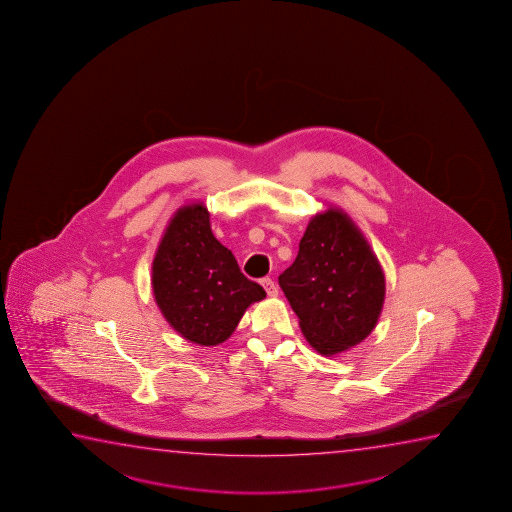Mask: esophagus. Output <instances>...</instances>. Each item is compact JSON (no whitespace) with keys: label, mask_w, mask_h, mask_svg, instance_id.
<instances>
[{"label":"esophagus","mask_w":512,"mask_h":512,"mask_svg":"<svg viewBox=\"0 0 512 512\" xmlns=\"http://www.w3.org/2000/svg\"><path fill=\"white\" fill-rule=\"evenodd\" d=\"M260 283H262V287H264L269 297H276L278 295V287H276V283L271 278H264Z\"/></svg>","instance_id":"obj_1"}]
</instances>
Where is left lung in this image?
Returning a JSON list of instances; mask_svg holds the SVG:
<instances>
[{
  "label": "left lung",
  "mask_w": 512,
  "mask_h": 512,
  "mask_svg": "<svg viewBox=\"0 0 512 512\" xmlns=\"http://www.w3.org/2000/svg\"><path fill=\"white\" fill-rule=\"evenodd\" d=\"M281 290L299 316L302 334L330 357L362 343L385 302V274L371 246L343 210L309 220Z\"/></svg>",
  "instance_id": "8db88e82"
}]
</instances>
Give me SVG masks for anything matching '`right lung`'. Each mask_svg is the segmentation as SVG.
<instances>
[{
	"label": "right lung",
	"mask_w": 512,
	"mask_h": 512,
	"mask_svg": "<svg viewBox=\"0 0 512 512\" xmlns=\"http://www.w3.org/2000/svg\"><path fill=\"white\" fill-rule=\"evenodd\" d=\"M152 288L169 325L201 346L224 343L246 308L266 297L213 236L203 203L182 206L169 220L152 264Z\"/></svg>",
	"instance_id": "right-lung-1"
}]
</instances>
